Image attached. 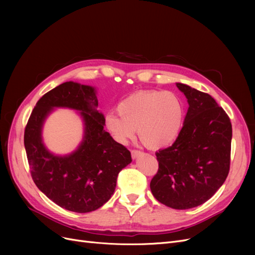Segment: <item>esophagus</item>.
<instances>
[{
  "label": "esophagus",
  "mask_w": 255,
  "mask_h": 255,
  "mask_svg": "<svg viewBox=\"0 0 255 255\" xmlns=\"http://www.w3.org/2000/svg\"><path fill=\"white\" fill-rule=\"evenodd\" d=\"M130 153H132V157L133 158H137L138 156H140L141 154H142V152L140 151V150H130Z\"/></svg>",
  "instance_id": "esophagus-1"
}]
</instances>
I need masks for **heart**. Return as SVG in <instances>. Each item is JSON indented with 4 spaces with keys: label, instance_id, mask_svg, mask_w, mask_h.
<instances>
[{
    "label": "heart",
    "instance_id": "1",
    "mask_svg": "<svg viewBox=\"0 0 255 255\" xmlns=\"http://www.w3.org/2000/svg\"><path fill=\"white\" fill-rule=\"evenodd\" d=\"M118 113L105 117V127L115 141L126 144L137 129L140 141L150 149L171 144L181 134L185 120L182 100L170 91L134 92L119 103Z\"/></svg>",
    "mask_w": 255,
    "mask_h": 255
}]
</instances>
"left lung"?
Instances as JSON below:
<instances>
[{"label":"left lung","mask_w":255,"mask_h":255,"mask_svg":"<svg viewBox=\"0 0 255 255\" xmlns=\"http://www.w3.org/2000/svg\"><path fill=\"white\" fill-rule=\"evenodd\" d=\"M189 104L174 143L156 152L158 170L150 188L158 202L187 210L206 202L230 170L232 125L227 113L205 92L176 83Z\"/></svg>","instance_id":"obj_1"}]
</instances>
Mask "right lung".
<instances>
[{
    "label": "right lung",
    "instance_id": "add662e5",
    "mask_svg": "<svg viewBox=\"0 0 255 255\" xmlns=\"http://www.w3.org/2000/svg\"><path fill=\"white\" fill-rule=\"evenodd\" d=\"M54 107L80 110L84 119V140L70 156H53L42 143L43 121ZM97 109L95 88L66 82L39 99L24 130L26 156L36 186L54 203L75 213L96 211L109 201L119 172L132 161L130 152L104 129L105 118Z\"/></svg>",
    "mask_w": 255,
    "mask_h": 255
}]
</instances>
